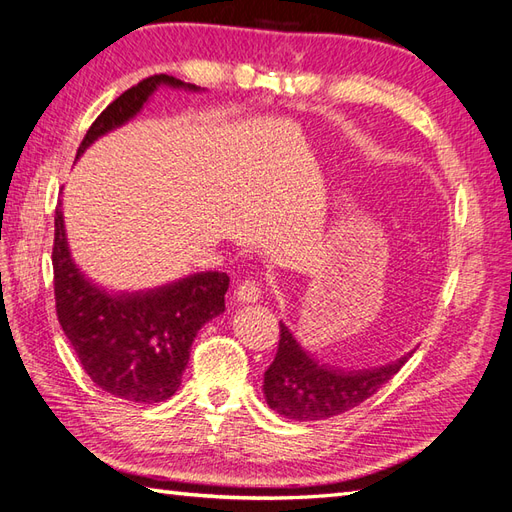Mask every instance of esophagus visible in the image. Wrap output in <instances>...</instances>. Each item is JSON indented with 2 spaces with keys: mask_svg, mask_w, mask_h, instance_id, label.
Here are the masks:
<instances>
[{
  "mask_svg": "<svg viewBox=\"0 0 512 512\" xmlns=\"http://www.w3.org/2000/svg\"><path fill=\"white\" fill-rule=\"evenodd\" d=\"M235 299L240 303H257L261 299V285L251 279L242 281L235 290Z\"/></svg>",
  "mask_w": 512,
  "mask_h": 512,
  "instance_id": "esophagus-1",
  "label": "esophagus"
}]
</instances>
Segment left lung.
<instances>
[{"label":"left lung","instance_id":"obj_1","mask_svg":"<svg viewBox=\"0 0 512 512\" xmlns=\"http://www.w3.org/2000/svg\"><path fill=\"white\" fill-rule=\"evenodd\" d=\"M412 355L397 362L362 371H342L338 366L318 364L292 331L279 323V347L264 373V397L268 406L294 421H320L347 412L373 397Z\"/></svg>","mask_w":512,"mask_h":512}]
</instances>
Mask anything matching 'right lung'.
I'll return each instance as SVG.
<instances>
[{
    "instance_id": "1",
    "label": "right lung",
    "mask_w": 512,
    "mask_h": 512,
    "mask_svg": "<svg viewBox=\"0 0 512 512\" xmlns=\"http://www.w3.org/2000/svg\"><path fill=\"white\" fill-rule=\"evenodd\" d=\"M161 85L198 91L157 74L124 91L91 124L78 157L95 139L120 128L141 111ZM56 316L95 386L135 403L170 399L181 386L189 351L200 327L224 312L227 272H196L146 292H106L87 279L69 253L61 202L54 216Z\"/></svg>"
}]
</instances>
